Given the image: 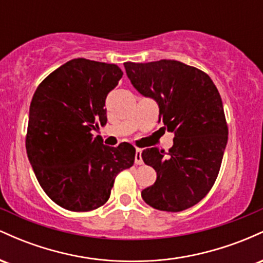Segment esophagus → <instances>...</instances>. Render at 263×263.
Instances as JSON below:
<instances>
[{"label": "esophagus", "instance_id": "1", "mask_svg": "<svg viewBox=\"0 0 263 263\" xmlns=\"http://www.w3.org/2000/svg\"><path fill=\"white\" fill-rule=\"evenodd\" d=\"M135 163L136 164H142V163H143V159H142V149H140V148L136 149Z\"/></svg>", "mask_w": 263, "mask_h": 263}]
</instances>
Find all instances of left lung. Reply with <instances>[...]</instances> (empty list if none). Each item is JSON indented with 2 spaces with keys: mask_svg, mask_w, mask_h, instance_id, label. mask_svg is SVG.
I'll return each mask as SVG.
<instances>
[{
  "mask_svg": "<svg viewBox=\"0 0 263 263\" xmlns=\"http://www.w3.org/2000/svg\"><path fill=\"white\" fill-rule=\"evenodd\" d=\"M126 73L142 95L155 99L159 121L173 132L168 152L146 148L142 159L157 179L142 190L149 206L182 211L198 204L218 178L229 128L220 93L200 69L178 62H126Z\"/></svg>",
  "mask_w": 263,
  "mask_h": 263,
  "instance_id": "1",
  "label": "left lung"
}]
</instances>
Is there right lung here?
Returning a JSON list of instances; mask_svg holds the SVG:
<instances>
[{"label":"right lung","mask_w":263,"mask_h":263,"mask_svg":"<svg viewBox=\"0 0 263 263\" xmlns=\"http://www.w3.org/2000/svg\"><path fill=\"white\" fill-rule=\"evenodd\" d=\"M122 75L116 64L73 59L48 75L33 95L27 156L45 194L66 210L102 206L117 174L134 165L132 144L108 147L91 134L99 122L106 123L105 101Z\"/></svg>","instance_id":"1"}]
</instances>
